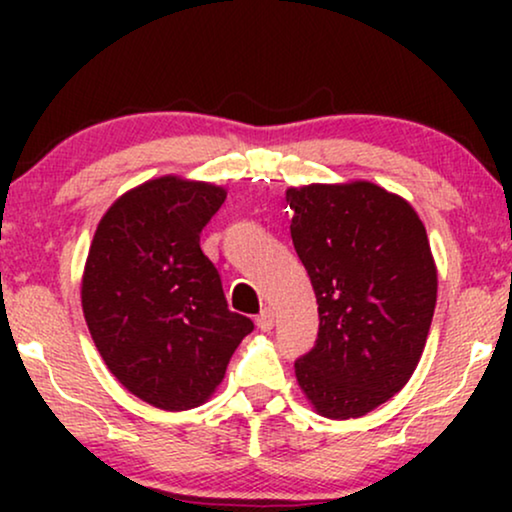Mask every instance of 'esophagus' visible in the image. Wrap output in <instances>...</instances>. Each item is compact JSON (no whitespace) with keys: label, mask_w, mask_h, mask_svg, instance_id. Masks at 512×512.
<instances>
[{"label":"esophagus","mask_w":512,"mask_h":512,"mask_svg":"<svg viewBox=\"0 0 512 512\" xmlns=\"http://www.w3.org/2000/svg\"><path fill=\"white\" fill-rule=\"evenodd\" d=\"M256 326L261 328V331H270V328L275 326V312H272L270 307H265V310H261V314L256 317Z\"/></svg>","instance_id":"1"}]
</instances>
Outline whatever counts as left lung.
I'll use <instances>...</instances> for the list:
<instances>
[{
  "label": "left lung",
  "mask_w": 512,
  "mask_h": 512,
  "mask_svg": "<svg viewBox=\"0 0 512 512\" xmlns=\"http://www.w3.org/2000/svg\"><path fill=\"white\" fill-rule=\"evenodd\" d=\"M291 240L319 305L298 387L328 419L363 417L415 373L436 310L438 270L422 219L373 181L286 188Z\"/></svg>",
  "instance_id": "8db88e82"
}]
</instances>
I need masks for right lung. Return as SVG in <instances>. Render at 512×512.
<instances>
[{"instance_id":"obj_1","label":"right lung","mask_w":512,"mask_h":512,"mask_svg":"<svg viewBox=\"0 0 512 512\" xmlns=\"http://www.w3.org/2000/svg\"><path fill=\"white\" fill-rule=\"evenodd\" d=\"M226 188L184 177L130 188L97 223L81 305L97 352L130 394L160 410L214 394L251 319L230 312L200 233Z\"/></svg>"}]
</instances>
